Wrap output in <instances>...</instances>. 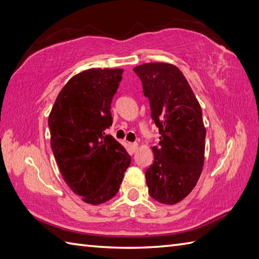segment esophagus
Wrapping results in <instances>:
<instances>
[{
  "instance_id": "34e87169",
  "label": "esophagus",
  "mask_w": 259,
  "mask_h": 259,
  "mask_svg": "<svg viewBox=\"0 0 259 259\" xmlns=\"http://www.w3.org/2000/svg\"><path fill=\"white\" fill-rule=\"evenodd\" d=\"M128 146H129V149H130V151L132 153H135L137 151V149H138V143L137 142H129Z\"/></svg>"
}]
</instances>
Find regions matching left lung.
<instances>
[{
  "label": "left lung",
  "instance_id": "8db88e82",
  "mask_svg": "<svg viewBox=\"0 0 259 259\" xmlns=\"http://www.w3.org/2000/svg\"><path fill=\"white\" fill-rule=\"evenodd\" d=\"M159 128V147H152L153 164L146 172L149 193L166 205L181 202L194 189L204 165L206 129L201 106L176 65L136 66Z\"/></svg>",
  "mask_w": 259,
  "mask_h": 259
}]
</instances>
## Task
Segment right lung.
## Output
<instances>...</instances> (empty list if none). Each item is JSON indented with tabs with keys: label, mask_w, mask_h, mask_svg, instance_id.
<instances>
[{
	"label": "right lung",
	"mask_w": 259,
	"mask_h": 259,
	"mask_svg": "<svg viewBox=\"0 0 259 259\" xmlns=\"http://www.w3.org/2000/svg\"><path fill=\"white\" fill-rule=\"evenodd\" d=\"M122 73L121 68H90L73 76L48 117L51 146L64 181L92 205L117 194L130 165L125 149L105 135L112 124L111 101Z\"/></svg>",
	"instance_id": "right-lung-1"
}]
</instances>
